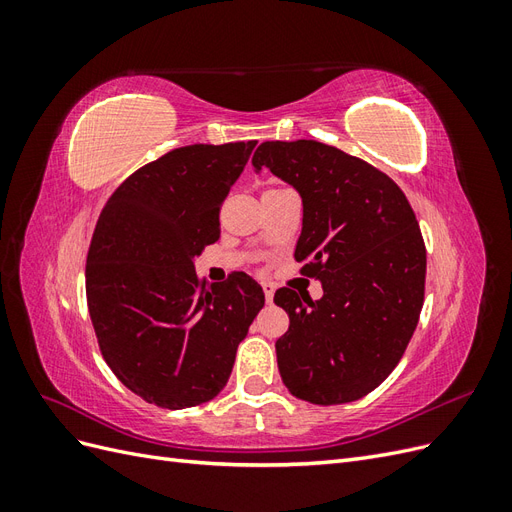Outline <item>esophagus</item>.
Returning <instances> with one entry per match:
<instances>
[{
    "mask_svg": "<svg viewBox=\"0 0 512 512\" xmlns=\"http://www.w3.org/2000/svg\"><path fill=\"white\" fill-rule=\"evenodd\" d=\"M262 290H265V299L267 303L273 301V294H275V286L271 282H262Z\"/></svg>",
    "mask_w": 512,
    "mask_h": 512,
    "instance_id": "obj_1",
    "label": "esophagus"
}]
</instances>
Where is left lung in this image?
Returning <instances> with one entry per match:
<instances>
[{
    "label": "left lung",
    "instance_id": "8db88e82",
    "mask_svg": "<svg viewBox=\"0 0 512 512\" xmlns=\"http://www.w3.org/2000/svg\"><path fill=\"white\" fill-rule=\"evenodd\" d=\"M252 166L301 194L294 258L324 292H275L290 318L275 342L282 380L309 404L361 399L397 367L421 316L427 252L416 215L389 175L318 141H267Z\"/></svg>",
    "mask_w": 512,
    "mask_h": 512
}]
</instances>
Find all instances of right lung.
I'll return each mask as SVG.
<instances>
[{"mask_svg": "<svg viewBox=\"0 0 512 512\" xmlns=\"http://www.w3.org/2000/svg\"><path fill=\"white\" fill-rule=\"evenodd\" d=\"M256 141L188 145L132 173L106 200L85 290L106 365L168 410L218 395L265 292L237 271L205 284L194 258L220 239V209Z\"/></svg>", "mask_w": 512, "mask_h": 512, "instance_id": "1", "label": "right lung"}]
</instances>
